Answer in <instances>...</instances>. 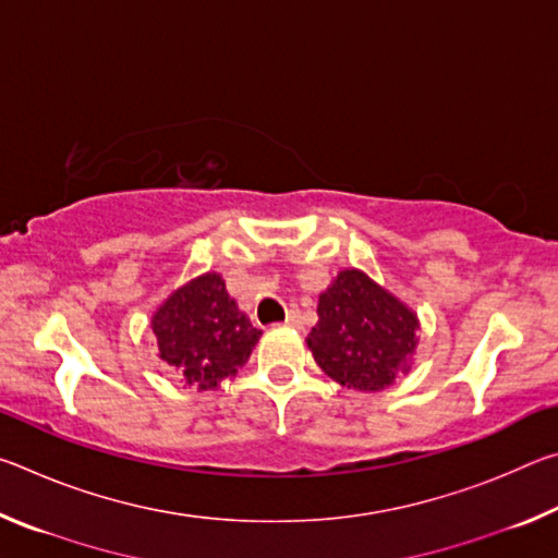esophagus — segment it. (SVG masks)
Masks as SVG:
<instances>
[{"label": "esophagus", "mask_w": 558, "mask_h": 558, "mask_svg": "<svg viewBox=\"0 0 558 558\" xmlns=\"http://www.w3.org/2000/svg\"><path fill=\"white\" fill-rule=\"evenodd\" d=\"M286 325H288V327H298V325H300V313H298V310H290Z\"/></svg>", "instance_id": "esophagus-1"}]
</instances>
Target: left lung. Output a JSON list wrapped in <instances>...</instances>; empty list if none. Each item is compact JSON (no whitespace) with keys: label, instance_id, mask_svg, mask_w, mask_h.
<instances>
[{"label":"left lung","instance_id":"8db88e82","mask_svg":"<svg viewBox=\"0 0 558 558\" xmlns=\"http://www.w3.org/2000/svg\"><path fill=\"white\" fill-rule=\"evenodd\" d=\"M317 315L307 347L323 372L347 389L381 391L409 369L415 315L364 272H339L319 295Z\"/></svg>","mask_w":558,"mask_h":558}]
</instances>
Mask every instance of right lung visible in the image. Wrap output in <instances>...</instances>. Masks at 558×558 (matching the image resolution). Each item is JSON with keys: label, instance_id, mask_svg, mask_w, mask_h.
I'll return each mask as SVG.
<instances>
[{"label": "right lung", "instance_id": "1", "mask_svg": "<svg viewBox=\"0 0 558 558\" xmlns=\"http://www.w3.org/2000/svg\"><path fill=\"white\" fill-rule=\"evenodd\" d=\"M153 332L169 372L199 391H211L239 372L260 337L216 272L177 290L153 317Z\"/></svg>", "mask_w": 558, "mask_h": 558}]
</instances>
